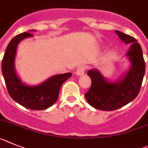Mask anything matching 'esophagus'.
<instances>
[{
	"label": "esophagus",
	"instance_id": "34e87169",
	"mask_svg": "<svg viewBox=\"0 0 148 148\" xmlns=\"http://www.w3.org/2000/svg\"><path fill=\"white\" fill-rule=\"evenodd\" d=\"M85 71H86V67L85 66H79L77 69V71H76V74L78 76L83 75L84 73H85Z\"/></svg>",
	"mask_w": 148,
	"mask_h": 148
}]
</instances>
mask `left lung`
Instances as JSON below:
<instances>
[{
	"label": "left lung",
	"instance_id": "1",
	"mask_svg": "<svg viewBox=\"0 0 148 148\" xmlns=\"http://www.w3.org/2000/svg\"><path fill=\"white\" fill-rule=\"evenodd\" d=\"M115 32L125 44L131 43L126 54L131 67L123 78L115 82L106 80L96 69L89 70L88 75L91 79V86L85 94L90 106L106 111L116 110L134 100L140 91L145 73V62L139 43L132 36Z\"/></svg>",
	"mask_w": 148,
	"mask_h": 148
}]
</instances>
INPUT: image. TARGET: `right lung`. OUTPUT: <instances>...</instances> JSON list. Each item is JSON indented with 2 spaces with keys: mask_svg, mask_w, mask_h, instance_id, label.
<instances>
[{
  "mask_svg": "<svg viewBox=\"0 0 148 148\" xmlns=\"http://www.w3.org/2000/svg\"><path fill=\"white\" fill-rule=\"evenodd\" d=\"M32 36L30 33L23 32L12 39L6 47L1 69L8 93L15 102L31 110H44L51 107L57 101L61 86L72 74L66 73L53 76L37 86L23 84L14 70V57L18 43L24 38Z\"/></svg>",
  "mask_w": 148,
  "mask_h": 148,
  "instance_id": "right-lung-1",
  "label": "right lung"
}]
</instances>
